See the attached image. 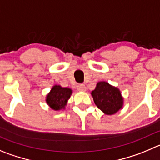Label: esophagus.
I'll return each instance as SVG.
<instances>
[{"label": "esophagus", "instance_id": "34e87169", "mask_svg": "<svg viewBox=\"0 0 160 160\" xmlns=\"http://www.w3.org/2000/svg\"><path fill=\"white\" fill-rule=\"evenodd\" d=\"M77 89L80 92H85L86 91V87H85V85L83 84V83H79L77 85Z\"/></svg>", "mask_w": 160, "mask_h": 160}]
</instances>
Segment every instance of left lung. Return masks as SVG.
I'll use <instances>...</instances> for the list:
<instances>
[{
  "instance_id": "obj_1",
  "label": "left lung",
  "mask_w": 160,
  "mask_h": 160,
  "mask_svg": "<svg viewBox=\"0 0 160 160\" xmlns=\"http://www.w3.org/2000/svg\"><path fill=\"white\" fill-rule=\"evenodd\" d=\"M92 95L97 107L106 114H115L122 107L123 98L120 91L107 82H98Z\"/></svg>"
}]
</instances>
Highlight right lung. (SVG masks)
Masks as SVG:
<instances>
[{"instance_id":"1","label":"right lung","mask_w":160,"mask_h":160,"mask_svg":"<svg viewBox=\"0 0 160 160\" xmlns=\"http://www.w3.org/2000/svg\"><path fill=\"white\" fill-rule=\"evenodd\" d=\"M71 94L72 90L70 88L55 85L46 97V102L53 110H62L66 105Z\"/></svg>"}]
</instances>
